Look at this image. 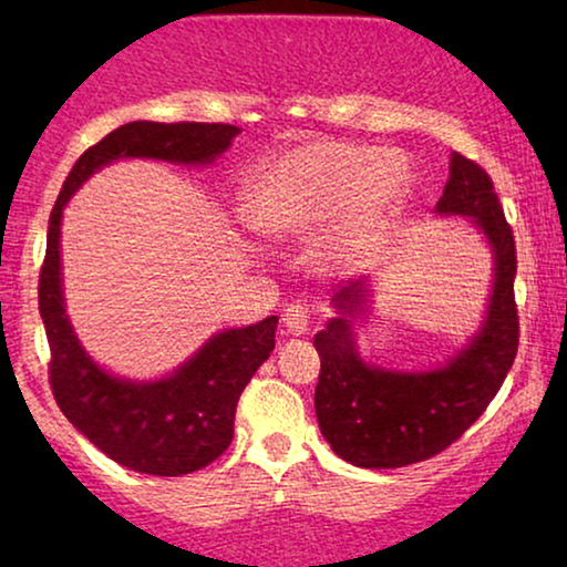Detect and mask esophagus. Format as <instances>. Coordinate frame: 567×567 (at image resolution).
<instances>
[{"mask_svg":"<svg viewBox=\"0 0 567 567\" xmlns=\"http://www.w3.org/2000/svg\"><path fill=\"white\" fill-rule=\"evenodd\" d=\"M284 328L289 336H305L309 328V312L301 305H289L284 309Z\"/></svg>","mask_w":567,"mask_h":567,"instance_id":"34e87169","label":"esophagus"}]
</instances>
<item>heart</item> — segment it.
I'll return each mask as SVG.
<instances>
[{"instance_id":"obj_1","label":"heart","mask_w":567,"mask_h":567,"mask_svg":"<svg viewBox=\"0 0 567 567\" xmlns=\"http://www.w3.org/2000/svg\"><path fill=\"white\" fill-rule=\"evenodd\" d=\"M405 188V169L382 150L309 142L260 167L239 212L247 227L268 237L312 235L332 223L317 245V260L353 268L384 243Z\"/></svg>"}]
</instances>
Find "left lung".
I'll list each match as a JSON object with an SVG mask.
<instances>
[{
	"label": "left lung",
	"mask_w": 567,
	"mask_h": 567,
	"mask_svg": "<svg viewBox=\"0 0 567 567\" xmlns=\"http://www.w3.org/2000/svg\"><path fill=\"white\" fill-rule=\"evenodd\" d=\"M436 214L475 221L493 252L485 320L470 343L429 371H394L363 361L353 324L369 305L367 278L332 297L338 315L315 336L317 423L332 452L355 467H408L444 452L485 413L516 359V245L491 175L454 152Z\"/></svg>",
	"instance_id": "8db88e82"
}]
</instances>
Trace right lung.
<instances>
[{
  "mask_svg": "<svg viewBox=\"0 0 567 567\" xmlns=\"http://www.w3.org/2000/svg\"><path fill=\"white\" fill-rule=\"evenodd\" d=\"M237 134L239 128L229 123H126L74 162L49 219L38 309L51 348L53 398L66 421L100 452L144 475L181 477L227 452L237 400L274 351L278 317L216 332L162 379L115 377L84 351L69 322L61 286V214L82 183L111 162L136 157L212 165Z\"/></svg>",
  "mask_w": 567,
  "mask_h": 567,
  "instance_id": "right-lung-1",
  "label": "right lung"
}]
</instances>
